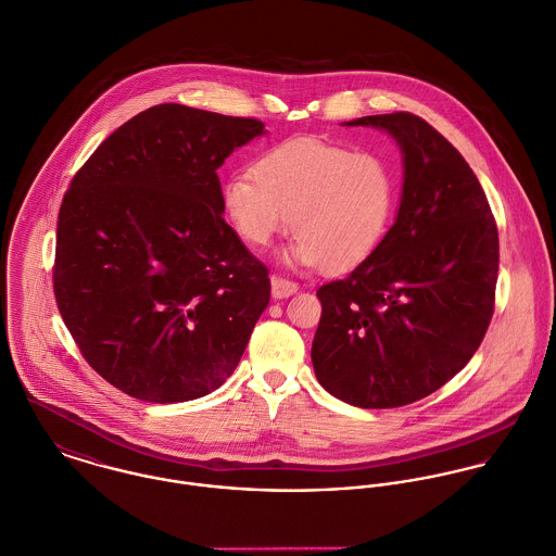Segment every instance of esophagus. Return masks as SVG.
<instances>
[{
  "label": "esophagus",
  "instance_id": "34e87169",
  "mask_svg": "<svg viewBox=\"0 0 556 556\" xmlns=\"http://www.w3.org/2000/svg\"><path fill=\"white\" fill-rule=\"evenodd\" d=\"M270 286H273V296L275 299H288L299 290V283H294L286 277H279V275L270 277Z\"/></svg>",
  "mask_w": 556,
  "mask_h": 556
}]
</instances>
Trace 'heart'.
<instances>
[{"label": "heart", "mask_w": 556, "mask_h": 556, "mask_svg": "<svg viewBox=\"0 0 556 556\" xmlns=\"http://www.w3.org/2000/svg\"><path fill=\"white\" fill-rule=\"evenodd\" d=\"M249 176L223 182V215L251 247L268 244L290 225L283 253L299 266L345 273L369 260L397 208V174L378 152H352L312 137L264 152Z\"/></svg>", "instance_id": "obj_1"}]
</instances>
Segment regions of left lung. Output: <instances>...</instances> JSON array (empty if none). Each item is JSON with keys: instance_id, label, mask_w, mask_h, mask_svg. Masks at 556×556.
<instances>
[{"instance_id": "left-lung-1", "label": "left lung", "mask_w": 556, "mask_h": 556, "mask_svg": "<svg viewBox=\"0 0 556 556\" xmlns=\"http://www.w3.org/2000/svg\"><path fill=\"white\" fill-rule=\"evenodd\" d=\"M404 154L395 223L376 253L325 283L312 345L318 382L358 408L428 397L477 352L494 314L498 229L464 156L424 117L365 115Z\"/></svg>"}]
</instances>
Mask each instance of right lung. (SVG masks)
Segmentation results:
<instances>
[{
	"instance_id": "add662e5",
	"label": "right lung",
	"mask_w": 556,
	"mask_h": 556,
	"mask_svg": "<svg viewBox=\"0 0 556 556\" xmlns=\"http://www.w3.org/2000/svg\"><path fill=\"white\" fill-rule=\"evenodd\" d=\"M255 117L165 103L137 113L75 174L53 290L84 358L115 389L189 402L236 369L270 301L268 268L223 219V161Z\"/></svg>"
}]
</instances>
